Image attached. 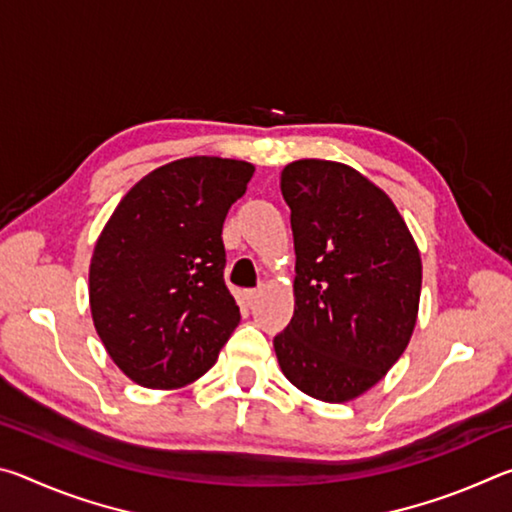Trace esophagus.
Listing matches in <instances>:
<instances>
[{
	"mask_svg": "<svg viewBox=\"0 0 512 512\" xmlns=\"http://www.w3.org/2000/svg\"><path fill=\"white\" fill-rule=\"evenodd\" d=\"M259 296L257 289H241L239 291V300L244 302V305H253V300Z\"/></svg>",
	"mask_w": 512,
	"mask_h": 512,
	"instance_id": "1",
	"label": "esophagus"
}]
</instances>
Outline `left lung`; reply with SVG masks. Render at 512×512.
<instances>
[{
	"label": "left lung",
	"mask_w": 512,
	"mask_h": 512,
	"mask_svg": "<svg viewBox=\"0 0 512 512\" xmlns=\"http://www.w3.org/2000/svg\"><path fill=\"white\" fill-rule=\"evenodd\" d=\"M291 207L296 309L273 339L293 386L316 400L366 393L402 357L418 318L422 262L391 198L348 164L298 160Z\"/></svg>",
	"instance_id": "obj_1"
}]
</instances>
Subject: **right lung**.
Wrapping results in <instances>:
<instances>
[{
	"mask_svg": "<svg viewBox=\"0 0 512 512\" xmlns=\"http://www.w3.org/2000/svg\"><path fill=\"white\" fill-rule=\"evenodd\" d=\"M250 162L196 155L128 192L94 246L90 309L101 343L146 388L210 370L241 314L223 280V221L246 194Z\"/></svg>",
	"mask_w": 512,
	"mask_h": 512,
	"instance_id": "add662e5",
	"label": "right lung"
}]
</instances>
